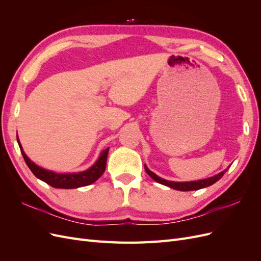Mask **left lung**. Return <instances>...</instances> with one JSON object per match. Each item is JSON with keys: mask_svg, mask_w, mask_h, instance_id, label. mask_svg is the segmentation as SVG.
<instances>
[{"mask_svg": "<svg viewBox=\"0 0 261 261\" xmlns=\"http://www.w3.org/2000/svg\"><path fill=\"white\" fill-rule=\"evenodd\" d=\"M145 170L147 172V174L151 177L152 179H154L155 181H158V183H160L162 185H165V186H169L173 189H176V191H181V192H188V191H197V189H200V188H203V187H208L212 184H215L216 181H218L221 177H222L224 175V173L226 172L225 171H222L221 173H219V174L212 176V177H209V178H206V179H201V180H195V181H183V183H178V181H170V180H165L161 177H159L158 175H155L154 173H152L151 171H150L146 165H145Z\"/></svg>", "mask_w": 261, "mask_h": 261, "instance_id": "8db88e82", "label": "left lung"}]
</instances>
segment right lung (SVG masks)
Instances as JSON below:
<instances>
[{"label": "right lung", "instance_id": "right-lung-1", "mask_svg": "<svg viewBox=\"0 0 261 261\" xmlns=\"http://www.w3.org/2000/svg\"><path fill=\"white\" fill-rule=\"evenodd\" d=\"M17 141H18L21 154L23 156V160H25L30 171L34 173V175L39 179L45 181L46 184H49L54 188L68 189V188H77V187L90 185L93 183V181H96L102 174H103V172L106 170L109 148H107L101 152L98 161L87 171L80 172V173H72V174H58V173L42 169L40 167H38V165H36L26 155V153L23 152L21 145L19 143L18 136H17Z\"/></svg>", "mask_w": 261, "mask_h": 261}]
</instances>
